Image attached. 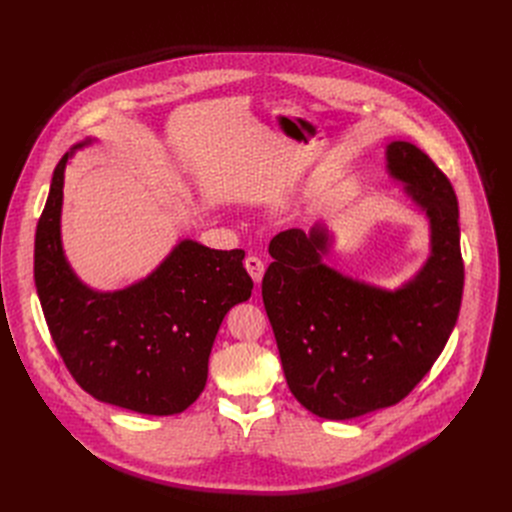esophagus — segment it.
<instances>
[{"label": "esophagus", "mask_w": 512, "mask_h": 512, "mask_svg": "<svg viewBox=\"0 0 512 512\" xmlns=\"http://www.w3.org/2000/svg\"><path fill=\"white\" fill-rule=\"evenodd\" d=\"M243 266H246V271L250 273V277H252L254 283H260V281H262L264 262H262L258 256H248L246 260H243Z\"/></svg>", "instance_id": "obj_1"}]
</instances>
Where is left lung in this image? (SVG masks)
I'll list each match as a JSON object with an SVG mask.
<instances>
[{
    "label": "left lung",
    "mask_w": 512,
    "mask_h": 512,
    "mask_svg": "<svg viewBox=\"0 0 512 512\" xmlns=\"http://www.w3.org/2000/svg\"><path fill=\"white\" fill-rule=\"evenodd\" d=\"M385 168L429 221V258L383 289L331 269L333 233L314 225L273 237L262 300L289 392L312 415L346 421L406 398L456 325L465 266L458 202L448 177L408 141L385 148Z\"/></svg>",
    "instance_id": "1"
}]
</instances>
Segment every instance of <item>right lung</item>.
Wrapping results in <instances>:
<instances>
[{"mask_svg":"<svg viewBox=\"0 0 512 512\" xmlns=\"http://www.w3.org/2000/svg\"><path fill=\"white\" fill-rule=\"evenodd\" d=\"M58 162L35 233V287L70 375L95 400L139 415H179L198 400L225 314L252 296L243 250H210L181 239L137 283L97 291L72 271L62 248L64 170Z\"/></svg>","mask_w":512,"mask_h":512,"instance_id":"obj_1","label":"right lung"}]
</instances>
